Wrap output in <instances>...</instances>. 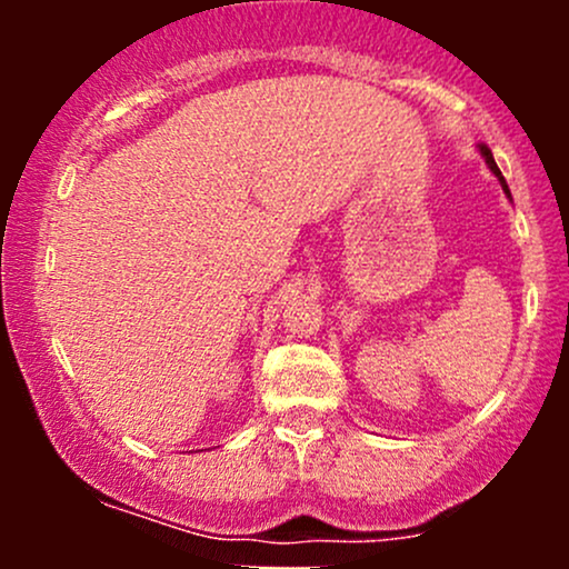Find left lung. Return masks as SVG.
I'll return each instance as SVG.
<instances>
[{"mask_svg": "<svg viewBox=\"0 0 569 569\" xmlns=\"http://www.w3.org/2000/svg\"><path fill=\"white\" fill-rule=\"evenodd\" d=\"M479 152H481V158H485V160H487L489 171H492L495 176H498V181H500V184H502V189H506V194H508V198H511V189H508V184H506V179H502V173H500L498 162H495V158H492V152H489V147H487V143H481V147H479Z\"/></svg>", "mask_w": 569, "mask_h": 569, "instance_id": "left-lung-1", "label": "left lung"}]
</instances>
